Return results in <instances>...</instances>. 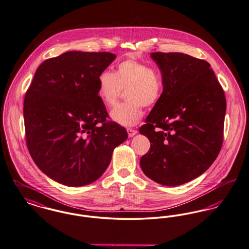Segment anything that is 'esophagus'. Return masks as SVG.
I'll return each mask as SVG.
<instances>
[{
  "mask_svg": "<svg viewBox=\"0 0 249 249\" xmlns=\"http://www.w3.org/2000/svg\"><path fill=\"white\" fill-rule=\"evenodd\" d=\"M127 132H128L129 137H132L133 135H135V134L137 133V131L134 130V129H132V128H128V129H127Z\"/></svg>",
  "mask_w": 249,
  "mask_h": 249,
  "instance_id": "obj_1",
  "label": "esophagus"
}]
</instances>
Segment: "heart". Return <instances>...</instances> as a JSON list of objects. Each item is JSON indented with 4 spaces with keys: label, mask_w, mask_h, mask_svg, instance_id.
Returning a JSON list of instances; mask_svg holds the SVG:
<instances>
[{
    "label": "heart",
    "mask_w": 249,
    "mask_h": 249,
    "mask_svg": "<svg viewBox=\"0 0 249 249\" xmlns=\"http://www.w3.org/2000/svg\"><path fill=\"white\" fill-rule=\"evenodd\" d=\"M122 91H127L128 102L114 108L111 117L120 125L133 126L143 117L144 106L150 109L160 103L163 80L150 65L127 59L117 65L115 73L103 71L98 77V95L105 106L116 105Z\"/></svg>",
    "instance_id": "1"
}]
</instances>
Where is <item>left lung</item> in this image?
Segmentation results:
<instances>
[{
	"instance_id": "obj_1",
	"label": "left lung",
	"mask_w": 249,
	"mask_h": 249,
	"mask_svg": "<svg viewBox=\"0 0 249 249\" xmlns=\"http://www.w3.org/2000/svg\"><path fill=\"white\" fill-rule=\"evenodd\" d=\"M163 93L140 127L150 148L143 172L166 186L188 182L215 161L224 139L226 98L210 64L181 53H152Z\"/></svg>"
}]
</instances>
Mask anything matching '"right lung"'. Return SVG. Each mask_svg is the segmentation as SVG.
<instances>
[{"label":"right lung","mask_w":249,"mask_h":249,"mask_svg":"<svg viewBox=\"0 0 249 249\" xmlns=\"http://www.w3.org/2000/svg\"><path fill=\"white\" fill-rule=\"evenodd\" d=\"M107 52H68L37 68L23 105L25 139L38 168L68 186L98 179L115 147L128 138L108 120L98 77L115 60Z\"/></svg>","instance_id":"right-lung-1"}]
</instances>
